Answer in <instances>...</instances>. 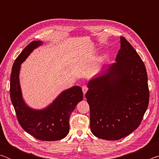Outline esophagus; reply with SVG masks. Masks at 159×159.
Here are the masks:
<instances>
[{
  "label": "esophagus",
  "mask_w": 159,
  "mask_h": 159,
  "mask_svg": "<svg viewBox=\"0 0 159 159\" xmlns=\"http://www.w3.org/2000/svg\"><path fill=\"white\" fill-rule=\"evenodd\" d=\"M82 90H83V95L85 96V95L86 92H87V91H88V88H87V86H85V85H83V87H82Z\"/></svg>",
  "instance_id": "1"
}]
</instances>
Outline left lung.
Wrapping results in <instances>:
<instances>
[{"label": "left lung", "instance_id": "obj_1", "mask_svg": "<svg viewBox=\"0 0 159 159\" xmlns=\"http://www.w3.org/2000/svg\"><path fill=\"white\" fill-rule=\"evenodd\" d=\"M116 62L88 83L90 130L97 138L118 140L140 124L149 104L144 64L133 46L120 37Z\"/></svg>", "mask_w": 159, "mask_h": 159}]
</instances>
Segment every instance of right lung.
I'll list each match as a JSON object with an SVG mask.
<instances>
[{"label": "right lung", "mask_w": 159, "mask_h": 159, "mask_svg": "<svg viewBox=\"0 0 159 159\" xmlns=\"http://www.w3.org/2000/svg\"><path fill=\"white\" fill-rule=\"evenodd\" d=\"M43 44L41 41H32L15 60L10 76V98L18 121L26 133L39 140L56 141L68 134L70 116L83 96L80 87L75 85L63 90L45 108L36 109L26 103L20 81L21 64Z\"/></svg>", "instance_id": "add662e5"}]
</instances>
